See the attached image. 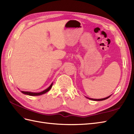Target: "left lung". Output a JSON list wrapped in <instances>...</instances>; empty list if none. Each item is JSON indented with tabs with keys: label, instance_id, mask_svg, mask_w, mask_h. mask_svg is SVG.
I'll use <instances>...</instances> for the list:
<instances>
[{
	"label": "left lung",
	"instance_id": "obj_1",
	"mask_svg": "<svg viewBox=\"0 0 134 134\" xmlns=\"http://www.w3.org/2000/svg\"><path fill=\"white\" fill-rule=\"evenodd\" d=\"M110 96H109V97H106V98H102V99H93V98H88L91 99V100H93L99 101V100H105V99H107V98H109Z\"/></svg>",
	"mask_w": 134,
	"mask_h": 134
}]
</instances>
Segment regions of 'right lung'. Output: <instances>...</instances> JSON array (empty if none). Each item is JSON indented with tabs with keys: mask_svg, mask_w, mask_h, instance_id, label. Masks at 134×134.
<instances>
[{
	"mask_svg": "<svg viewBox=\"0 0 134 134\" xmlns=\"http://www.w3.org/2000/svg\"><path fill=\"white\" fill-rule=\"evenodd\" d=\"M52 85H53V83H52L50 85V86L48 88H47L46 90L42 91V92H41L40 93H32V92H23V91H21V92L24 94H27V95H28V96H40V95H42V94H45V93L48 92V91H49V90L51 89V87L52 86Z\"/></svg>",
	"mask_w": 134,
	"mask_h": 134,
	"instance_id": "1",
	"label": "right lung"
}]
</instances>
